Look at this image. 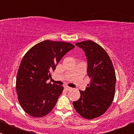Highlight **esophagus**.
<instances>
[{
  "mask_svg": "<svg viewBox=\"0 0 134 134\" xmlns=\"http://www.w3.org/2000/svg\"><path fill=\"white\" fill-rule=\"evenodd\" d=\"M64 88H65V90H66V91H68L72 90V88H70V87H69V86H64Z\"/></svg>",
  "mask_w": 134,
  "mask_h": 134,
  "instance_id": "34e87169",
  "label": "esophagus"
}]
</instances>
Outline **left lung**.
Returning a JSON list of instances; mask_svg holds the SVG:
<instances>
[{
    "label": "left lung",
    "instance_id": "8db88e82",
    "mask_svg": "<svg viewBox=\"0 0 134 134\" xmlns=\"http://www.w3.org/2000/svg\"><path fill=\"white\" fill-rule=\"evenodd\" d=\"M75 45L85 52L91 81L85 91H79L80 97L73 102V106L82 118L93 119L105 113L112 103L115 91V72L109 55L98 43L88 40Z\"/></svg>",
    "mask_w": 134,
    "mask_h": 134
}]
</instances>
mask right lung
I'll return each instance as SVG.
<instances>
[{
    "label": "right lung",
    "mask_w": 134,
    "mask_h": 134,
    "mask_svg": "<svg viewBox=\"0 0 134 134\" xmlns=\"http://www.w3.org/2000/svg\"><path fill=\"white\" fill-rule=\"evenodd\" d=\"M72 43L46 40L33 46L21 60L16 79L18 100L27 114L42 118L50 112L64 87L47 80Z\"/></svg>",
    "instance_id": "obj_1"
}]
</instances>
